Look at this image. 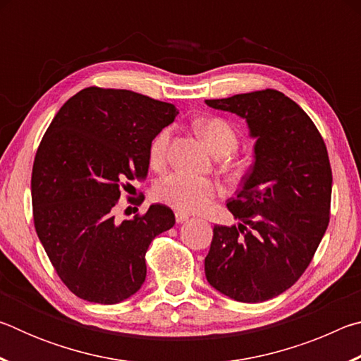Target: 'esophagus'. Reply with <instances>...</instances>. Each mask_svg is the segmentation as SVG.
<instances>
[{
    "label": "esophagus",
    "mask_w": 361,
    "mask_h": 361,
    "mask_svg": "<svg viewBox=\"0 0 361 361\" xmlns=\"http://www.w3.org/2000/svg\"><path fill=\"white\" fill-rule=\"evenodd\" d=\"M188 218H189L188 213H183V212H176V213H175V219H176V223H185Z\"/></svg>",
    "instance_id": "1"
}]
</instances>
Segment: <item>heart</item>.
<instances>
[{
    "mask_svg": "<svg viewBox=\"0 0 361 361\" xmlns=\"http://www.w3.org/2000/svg\"><path fill=\"white\" fill-rule=\"evenodd\" d=\"M197 132L215 154L232 152L237 148V133L228 121L221 118H210L197 122ZM170 133L162 130L151 145L149 157L152 164H161L166 156ZM218 192L216 183L185 172H173L164 176L157 183L154 194L161 202L181 212H199L215 197Z\"/></svg>",
    "mask_w": 361,
    "mask_h": 361,
    "instance_id": "1",
    "label": "heart"
}]
</instances>
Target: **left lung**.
Segmentation results:
<instances>
[{"label":"left lung","mask_w":361,"mask_h":361,"mask_svg":"<svg viewBox=\"0 0 361 361\" xmlns=\"http://www.w3.org/2000/svg\"><path fill=\"white\" fill-rule=\"evenodd\" d=\"M247 121L255 164L228 209L239 224L213 228L205 277L240 302L272 299L298 282L329 223L333 175L312 119L274 89L205 100Z\"/></svg>","instance_id":"8db88e82"}]
</instances>
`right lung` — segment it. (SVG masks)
Instances as JSON below:
<instances>
[{
	"instance_id": "right-lung-1",
	"label": "right lung",
	"mask_w": 361,
	"mask_h": 361,
	"mask_svg": "<svg viewBox=\"0 0 361 361\" xmlns=\"http://www.w3.org/2000/svg\"><path fill=\"white\" fill-rule=\"evenodd\" d=\"M176 114L172 103L94 85L65 102L41 140L32 172L36 234L60 280L84 301L135 295L149 243L173 228L162 204L122 223L114 210L130 181L146 178L152 140Z\"/></svg>"
}]
</instances>
